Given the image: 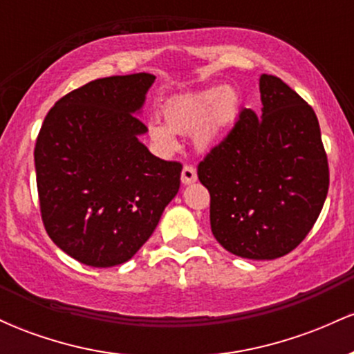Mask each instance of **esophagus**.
<instances>
[{
  "mask_svg": "<svg viewBox=\"0 0 354 354\" xmlns=\"http://www.w3.org/2000/svg\"><path fill=\"white\" fill-rule=\"evenodd\" d=\"M198 180V174H196V169L193 168V166H185L181 171V183L183 185H191V183H194Z\"/></svg>",
  "mask_w": 354,
  "mask_h": 354,
  "instance_id": "esophagus-1",
  "label": "esophagus"
}]
</instances>
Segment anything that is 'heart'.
Returning a JSON list of instances; mask_svg holds the SVG:
<instances>
[{
  "label": "heart",
  "instance_id": "1",
  "mask_svg": "<svg viewBox=\"0 0 354 354\" xmlns=\"http://www.w3.org/2000/svg\"><path fill=\"white\" fill-rule=\"evenodd\" d=\"M243 101L231 86H213L171 101L165 108V123L148 126L149 140L165 153H174L178 141L174 133L193 135L194 146L208 153L221 143L241 115Z\"/></svg>",
  "mask_w": 354,
  "mask_h": 354
}]
</instances>
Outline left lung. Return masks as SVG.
<instances>
[{
  "mask_svg": "<svg viewBox=\"0 0 354 354\" xmlns=\"http://www.w3.org/2000/svg\"><path fill=\"white\" fill-rule=\"evenodd\" d=\"M261 111L243 109L221 145L198 166L211 194L216 241L246 259L293 251L318 219L330 186L318 118L286 83L259 78Z\"/></svg>",
  "mask_w": 354,
  "mask_h": 354,
  "instance_id": "obj_1",
  "label": "left lung"
}]
</instances>
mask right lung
Returning <instances> with one entry per match:
<instances>
[{
  "label": "right lung",
  "mask_w": 354,
  "mask_h": 354,
  "mask_svg": "<svg viewBox=\"0 0 354 354\" xmlns=\"http://www.w3.org/2000/svg\"><path fill=\"white\" fill-rule=\"evenodd\" d=\"M156 76L95 80L50 109L35 166L44 228L93 268L126 263L148 241L180 189L181 165L149 153L141 109Z\"/></svg>",
  "instance_id": "obj_1"
}]
</instances>
